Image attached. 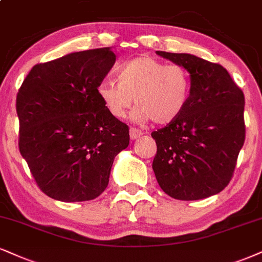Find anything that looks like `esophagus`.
<instances>
[{"mask_svg": "<svg viewBox=\"0 0 262 262\" xmlns=\"http://www.w3.org/2000/svg\"><path fill=\"white\" fill-rule=\"evenodd\" d=\"M142 135H143V131L140 130V128H136V127H131L130 128V137H131V140H136V138L141 137Z\"/></svg>", "mask_w": 262, "mask_h": 262, "instance_id": "34e87169", "label": "esophagus"}]
</instances>
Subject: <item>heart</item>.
<instances>
[{
  "instance_id": "b5f03b06",
  "label": "heart",
  "mask_w": 262,
  "mask_h": 262,
  "mask_svg": "<svg viewBox=\"0 0 262 262\" xmlns=\"http://www.w3.org/2000/svg\"><path fill=\"white\" fill-rule=\"evenodd\" d=\"M119 82L105 80L97 87V93L109 114L125 118L132 103L136 121L150 120L169 124L182 114L189 101V73L180 64H166L153 57L141 56L122 64Z\"/></svg>"
}]
</instances>
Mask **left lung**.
Masks as SVG:
<instances>
[{
    "label": "left lung",
    "instance_id": "obj_1",
    "mask_svg": "<svg viewBox=\"0 0 262 262\" xmlns=\"http://www.w3.org/2000/svg\"><path fill=\"white\" fill-rule=\"evenodd\" d=\"M157 53L185 67L192 81L182 114L151 132L158 183L179 200L217 194L233 177L245 141L244 93L220 64L187 53Z\"/></svg>",
    "mask_w": 262,
    "mask_h": 262
}]
</instances>
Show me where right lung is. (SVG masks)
Wrapping results in <instances>:
<instances>
[{
	"instance_id": "right-lung-1",
	"label": "right lung",
	"mask_w": 262,
	"mask_h": 262,
	"mask_svg": "<svg viewBox=\"0 0 262 262\" xmlns=\"http://www.w3.org/2000/svg\"><path fill=\"white\" fill-rule=\"evenodd\" d=\"M111 47L70 53L32 67L17 95L19 150L45 194L92 200L109 182L128 126L109 114L97 87L115 63Z\"/></svg>"
}]
</instances>
